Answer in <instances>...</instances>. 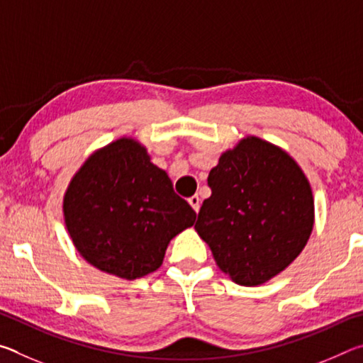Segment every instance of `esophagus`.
Instances as JSON below:
<instances>
[{
  "label": "esophagus",
  "instance_id": "34e87169",
  "mask_svg": "<svg viewBox=\"0 0 363 363\" xmlns=\"http://www.w3.org/2000/svg\"><path fill=\"white\" fill-rule=\"evenodd\" d=\"M189 203H190V206L194 208L195 213H199V210H200V196H199V195H192V196H190Z\"/></svg>",
  "mask_w": 363,
  "mask_h": 363
}]
</instances>
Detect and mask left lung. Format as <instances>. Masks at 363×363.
I'll list each match as a JSON object with an SVG mask.
<instances>
[{
    "instance_id": "left-lung-1",
    "label": "left lung",
    "mask_w": 363,
    "mask_h": 363,
    "mask_svg": "<svg viewBox=\"0 0 363 363\" xmlns=\"http://www.w3.org/2000/svg\"><path fill=\"white\" fill-rule=\"evenodd\" d=\"M208 186L211 196L195 230L232 281L266 284L304 250L314 229V196L303 169L279 145L243 138L219 157Z\"/></svg>"
}]
</instances>
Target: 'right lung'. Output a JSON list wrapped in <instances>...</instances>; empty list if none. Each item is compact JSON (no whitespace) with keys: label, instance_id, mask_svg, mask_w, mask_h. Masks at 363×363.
<instances>
[{"label":"right lung","instance_id":"1","mask_svg":"<svg viewBox=\"0 0 363 363\" xmlns=\"http://www.w3.org/2000/svg\"><path fill=\"white\" fill-rule=\"evenodd\" d=\"M62 210L78 253L126 280L155 272L169 242L196 218L133 138L116 139L86 160L65 190Z\"/></svg>","mask_w":363,"mask_h":363}]
</instances>
